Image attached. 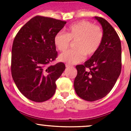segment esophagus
<instances>
[{
  "instance_id": "esophagus-1",
  "label": "esophagus",
  "mask_w": 131,
  "mask_h": 131,
  "mask_svg": "<svg viewBox=\"0 0 131 131\" xmlns=\"http://www.w3.org/2000/svg\"><path fill=\"white\" fill-rule=\"evenodd\" d=\"M71 66H71V64H69V63H66V68H69V67Z\"/></svg>"
}]
</instances>
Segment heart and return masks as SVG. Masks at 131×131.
I'll list each match as a JSON object with an SVG mask.
<instances>
[{
	"label": "heart",
	"instance_id": "b5f03b06",
	"mask_svg": "<svg viewBox=\"0 0 131 131\" xmlns=\"http://www.w3.org/2000/svg\"><path fill=\"white\" fill-rule=\"evenodd\" d=\"M104 33L100 26L93 25L89 21L82 20L74 23L67 28L66 33L60 31L55 35L54 42L59 51L64 52L75 41L74 47L60 56L62 62L75 64L84 60L86 56H92L100 48Z\"/></svg>",
	"mask_w": 131,
	"mask_h": 131
}]
</instances>
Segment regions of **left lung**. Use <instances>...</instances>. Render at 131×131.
I'll list each match as a JSON object with an SVG mask.
<instances>
[{
  "instance_id": "obj_1",
  "label": "left lung",
  "mask_w": 131,
  "mask_h": 131,
  "mask_svg": "<svg viewBox=\"0 0 131 131\" xmlns=\"http://www.w3.org/2000/svg\"><path fill=\"white\" fill-rule=\"evenodd\" d=\"M103 28L102 42L96 54L77 65L74 88L77 95L93 102L106 96L115 85L121 71V40L115 30L105 19L95 17Z\"/></svg>"
}]
</instances>
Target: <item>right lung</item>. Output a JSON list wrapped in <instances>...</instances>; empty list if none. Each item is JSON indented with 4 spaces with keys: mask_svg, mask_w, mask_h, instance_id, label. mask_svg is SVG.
<instances>
[{
    "mask_svg": "<svg viewBox=\"0 0 131 131\" xmlns=\"http://www.w3.org/2000/svg\"><path fill=\"white\" fill-rule=\"evenodd\" d=\"M66 21L37 16L31 18L14 39L11 73L21 93L32 101L42 102L52 97L56 81L66 69L63 62L52 66L58 56L55 35Z\"/></svg>",
    "mask_w": 131,
    "mask_h": 131,
    "instance_id": "1",
    "label": "right lung"
}]
</instances>
